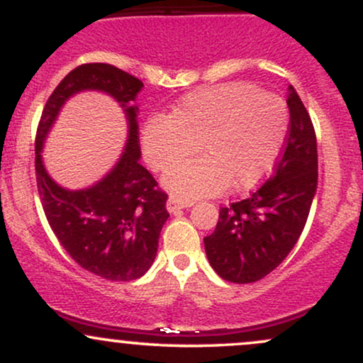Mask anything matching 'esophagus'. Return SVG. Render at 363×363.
<instances>
[{
  "label": "esophagus",
  "mask_w": 363,
  "mask_h": 363,
  "mask_svg": "<svg viewBox=\"0 0 363 363\" xmlns=\"http://www.w3.org/2000/svg\"><path fill=\"white\" fill-rule=\"evenodd\" d=\"M194 203L193 201H182V199H177L174 198V196H170L167 199V210L170 213H176L179 210H184V208H191Z\"/></svg>",
  "instance_id": "34e87169"
}]
</instances>
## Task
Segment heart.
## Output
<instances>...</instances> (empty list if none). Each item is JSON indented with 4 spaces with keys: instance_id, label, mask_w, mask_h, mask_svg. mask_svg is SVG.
Returning <instances> with one entry per match:
<instances>
[{
    "instance_id": "obj_1",
    "label": "heart",
    "mask_w": 363,
    "mask_h": 363,
    "mask_svg": "<svg viewBox=\"0 0 363 363\" xmlns=\"http://www.w3.org/2000/svg\"><path fill=\"white\" fill-rule=\"evenodd\" d=\"M289 131L283 102L245 83H223L184 95L170 114L153 116L141 129V148L153 170L172 167L162 184L177 199L227 189H251L268 176Z\"/></svg>"
}]
</instances>
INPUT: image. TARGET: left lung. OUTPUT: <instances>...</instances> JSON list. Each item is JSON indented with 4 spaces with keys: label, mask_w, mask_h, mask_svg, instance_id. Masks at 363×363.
<instances>
[{
    "label": "left lung",
    "mask_w": 363,
    "mask_h": 363,
    "mask_svg": "<svg viewBox=\"0 0 363 363\" xmlns=\"http://www.w3.org/2000/svg\"><path fill=\"white\" fill-rule=\"evenodd\" d=\"M289 136L273 176L247 199L220 210L215 232L205 237L211 268L223 280L264 278L297 244L318 191V141L309 112L289 86Z\"/></svg>",
    "instance_id": "left-lung-1"
}]
</instances>
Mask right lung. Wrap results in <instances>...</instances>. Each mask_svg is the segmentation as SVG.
<instances>
[{
	"mask_svg": "<svg viewBox=\"0 0 363 363\" xmlns=\"http://www.w3.org/2000/svg\"><path fill=\"white\" fill-rule=\"evenodd\" d=\"M143 82L106 62L74 68L52 91L35 136V177L45 218L66 252L86 272L112 281L143 277L153 264L158 237L167 222V194L140 164L138 107ZM80 91H102L123 107L128 140L116 165L101 182L66 190L45 170L43 141L62 106Z\"/></svg>",
	"mask_w": 363,
	"mask_h": 363,
	"instance_id": "obj_1",
	"label": "right lung"
}]
</instances>
